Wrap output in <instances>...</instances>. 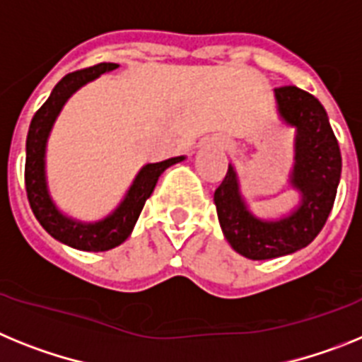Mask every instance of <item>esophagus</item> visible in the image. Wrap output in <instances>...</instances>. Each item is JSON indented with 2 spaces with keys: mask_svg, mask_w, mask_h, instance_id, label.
<instances>
[{
  "mask_svg": "<svg viewBox=\"0 0 362 362\" xmlns=\"http://www.w3.org/2000/svg\"><path fill=\"white\" fill-rule=\"evenodd\" d=\"M209 144L222 147V149H229V147H231L229 140H224V138H213V140H209V142H204V146H209Z\"/></svg>",
  "mask_w": 362,
  "mask_h": 362,
  "instance_id": "obj_1",
  "label": "esophagus"
}]
</instances>
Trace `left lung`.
Listing matches in <instances>:
<instances>
[{
	"label": "left lung",
	"mask_w": 362,
	"mask_h": 362,
	"mask_svg": "<svg viewBox=\"0 0 362 362\" xmlns=\"http://www.w3.org/2000/svg\"><path fill=\"white\" fill-rule=\"evenodd\" d=\"M279 120L295 129L291 189L298 204L279 218H260L242 194L235 165L215 191L220 228L229 246L251 260L291 255L319 235L332 211L341 180V151L319 100L298 87L275 89Z\"/></svg>",
	"instance_id": "1"
}]
</instances>
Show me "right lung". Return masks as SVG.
<instances>
[{"instance_id":"add662e5","label":"right lung","mask_w":362,"mask_h":362,"mask_svg":"<svg viewBox=\"0 0 362 362\" xmlns=\"http://www.w3.org/2000/svg\"><path fill=\"white\" fill-rule=\"evenodd\" d=\"M116 67H118L116 64H100L83 71L71 72L62 78L50 93L49 100L34 115L27 134L25 187L34 216L50 237L74 250L107 251L127 240L129 235L133 233L138 216L142 213L144 204L155 191L160 175L175 163L185 160V156H175L156 163H146L136 173L133 184L129 185L120 204L109 215L94 222L72 218L56 206L47 182V144L52 127L72 94L105 72L115 71Z\"/></svg>"}]
</instances>
